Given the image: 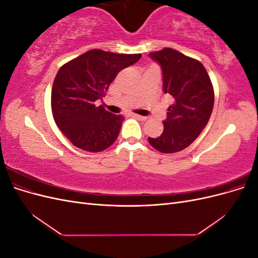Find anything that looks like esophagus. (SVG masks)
Returning <instances> with one entry per match:
<instances>
[{"label": "esophagus", "instance_id": "34e87169", "mask_svg": "<svg viewBox=\"0 0 258 258\" xmlns=\"http://www.w3.org/2000/svg\"><path fill=\"white\" fill-rule=\"evenodd\" d=\"M132 117L139 119V120H146L147 117L146 116H141V115H137V114H132Z\"/></svg>", "mask_w": 258, "mask_h": 258}]
</instances>
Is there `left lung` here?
I'll return each mask as SVG.
<instances>
[{"instance_id":"1","label":"left lung","mask_w":258,"mask_h":258,"mask_svg":"<svg viewBox=\"0 0 258 258\" xmlns=\"http://www.w3.org/2000/svg\"><path fill=\"white\" fill-rule=\"evenodd\" d=\"M160 66L162 90L173 100L162 121L163 132L148 138L150 144L161 153L184 150L198 138L213 111L214 91L207 70L199 61L172 48L151 52Z\"/></svg>"}]
</instances>
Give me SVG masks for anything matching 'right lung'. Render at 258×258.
<instances>
[{"instance_id": "right-lung-1", "label": "right lung", "mask_w": 258, "mask_h": 258, "mask_svg": "<svg viewBox=\"0 0 258 258\" xmlns=\"http://www.w3.org/2000/svg\"><path fill=\"white\" fill-rule=\"evenodd\" d=\"M141 56L92 49L60 68L51 89V111L58 128L76 147L98 153L116 141L123 116L97 106L96 101L119 71Z\"/></svg>"}]
</instances>
